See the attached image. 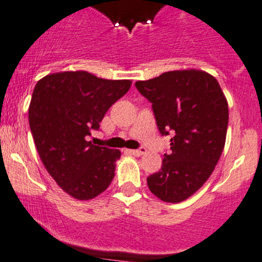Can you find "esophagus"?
Wrapping results in <instances>:
<instances>
[{
	"mask_svg": "<svg viewBox=\"0 0 262 262\" xmlns=\"http://www.w3.org/2000/svg\"><path fill=\"white\" fill-rule=\"evenodd\" d=\"M129 153L133 154V155H137V157H140V155H144L146 153V149L145 148H139V149H133V150H128Z\"/></svg>",
	"mask_w": 262,
	"mask_h": 262,
	"instance_id": "obj_1",
	"label": "esophagus"
}]
</instances>
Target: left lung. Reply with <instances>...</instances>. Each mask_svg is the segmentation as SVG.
<instances>
[{"mask_svg": "<svg viewBox=\"0 0 262 262\" xmlns=\"http://www.w3.org/2000/svg\"><path fill=\"white\" fill-rule=\"evenodd\" d=\"M136 87L151 103L163 136L174 132L171 153L164 155L149 189L165 203H180L210 178L226 140L229 108L219 82L200 70L170 71Z\"/></svg>", "mask_w": 262, "mask_h": 262, "instance_id": "left-lung-1", "label": "left lung"}]
</instances>
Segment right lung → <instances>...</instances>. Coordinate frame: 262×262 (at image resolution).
<instances>
[{"mask_svg":"<svg viewBox=\"0 0 262 262\" xmlns=\"http://www.w3.org/2000/svg\"><path fill=\"white\" fill-rule=\"evenodd\" d=\"M130 85V79L70 71L47 74L33 89L28 120L34 145L48 174L74 199H93L113 180L120 150L87 139Z\"/></svg>","mask_w":262,"mask_h":262,"instance_id":"obj_1","label":"right lung"}]
</instances>
